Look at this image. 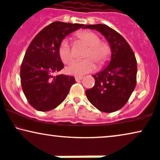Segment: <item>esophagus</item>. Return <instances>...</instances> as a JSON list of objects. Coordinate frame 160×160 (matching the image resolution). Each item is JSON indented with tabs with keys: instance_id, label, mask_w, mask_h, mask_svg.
Returning <instances> with one entry per match:
<instances>
[{
	"instance_id": "obj_1",
	"label": "esophagus",
	"mask_w": 160,
	"mask_h": 160,
	"mask_svg": "<svg viewBox=\"0 0 160 160\" xmlns=\"http://www.w3.org/2000/svg\"><path fill=\"white\" fill-rule=\"evenodd\" d=\"M83 78H84V77H83V76H75V79H76V81L82 80Z\"/></svg>"
}]
</instances>
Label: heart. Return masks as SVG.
Returning <instances> with one entry per match:
<instances>
[{
	"mask_svg": "<svg viewBox=\"0 0 160 160\" xmlns=\"http://www.w3.org/2000/svg\"><path fill=\"white\" fill-rule=\"evenodd\" d=\"M78 40L89 46L85 58L82 61H74L66 68V72L72 75H83L95 70L96 63L99 68L107 65L111 58V48L105 42H101L99 36L90 31H83L76 34ZM59 54L65 64L74 59V52L68 39H63L60 43Z\"/></svg>",
	"mask_w": 160,
	"mask_h": 160,
	"instance_id": "heart-1",
	"label": "heart"
}]
</instances>
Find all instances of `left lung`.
I'll use <instances>...</instances> for the list:
<instances>
[{
	"instance_id": "obj_1",
	"label": "left lung",
	"mask_w": 160,
	"mask_h": 160,
	"mask_svg": "<svg viewBox=\"0 0 160 160\" xmlns=\"http://www.w3.org/2000/svg\"><path fill=\"white\" fill-rule=\"evenodd\" d=\"M84 28L102 34L111 48V60L95 75V85L86 90L87 98L98 110L113 112L127 103L137 84V60L132 48L119 33L104 24L88 25Z\"/></svg>"
}]
</instances>
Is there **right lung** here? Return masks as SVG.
I'll use <instances>...</instances> for the list:
<instances>
[{
  "label": "right lung",
  "instance_id": "add662e5",
  "mask_svg": "<svg viewBox=\"0 0 160 160\" xmlns=\"http://www.w3.org/2000/svg\"><path fill=\"white\" fill-rule=\"evenodd\" d=\"M84 24L56 21L37 34L25 53L20 68L21 86L29 104L41 112L52 110L67 97L76 82L73 76H53L64 68L59 54L60 43Z\"/></svg>",
  "mask_w": 160,
  "mask_h": 160
}]
</instances>
